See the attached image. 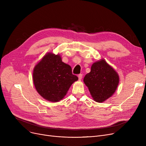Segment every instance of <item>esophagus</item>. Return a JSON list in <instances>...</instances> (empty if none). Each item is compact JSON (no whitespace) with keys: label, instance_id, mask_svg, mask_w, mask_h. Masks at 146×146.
Here are the masks:
<instances>
[{"label":"esophagus","instance_id":"1","mask_svg":"<svg viewBox=\"0 0 146 146\" xmlns=\"http://www.w3.org/2000/svg\"><path fill=\"white\" fill-rule=\"evenodd\" d=\"M82 76H83L82 74H79L78 75V78H79V80H81V79H82Z\"/></svg>","mask_w":146,"mask_h":146}]
</instances>
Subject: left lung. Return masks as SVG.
Here are the masks:
<instances>
[{"instance_id":"8db88e82","label":"left lung","mask_w":146,"mask_h":146,"mask_svg":"<svg viewBox=\"0 0 146 146\" xmlns=\"http://www.w3.org/2000/svg\"><path fill=\"white\" fill-rule=\"evenodd\" d=\"M119 81L117 72L104 59L92 65L90 72L83 79L92 97L97 102H103L110 98L115 92Z\"/></svg>"}]
</instances>
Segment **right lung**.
I'll return each mask as SVG.
<instances>
[{
    "label": "right lung",
    "mask_w": 146,
    "mask_h": 146,
    "mask_svg": "<svg viewBox=\"0 0 146 146\" xmlns=\"http://www.w3.org/2000/svg\"><path fill=\"white\" fill-rule=\"evenodd\" d=\"M78 80L72 67L63 63L59 54L48 52L34 67L33 82L38 93L47 101L63 99L72 84Z\"/></svg>",
    "instance_id": "1"
}]
</instances>
